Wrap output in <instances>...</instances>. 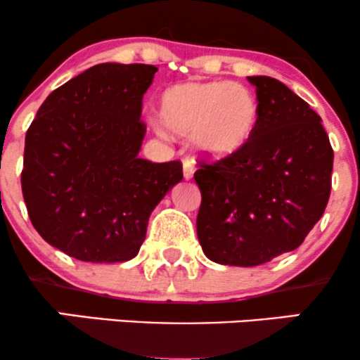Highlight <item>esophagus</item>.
Here are the masks:
<instances>
[{"mask_svg": "<svg viewBox=\"0 0 360 360\" xmlns=\"http://www.w3.org/2000/svg\"><path fill=\"white\" fill-rule=\"evenodd\" d=\"M183 169H184V179L189 181L194 174V162L191 159H186L183 162Z\"/></svg>", "mask_w": 360, "mask_h": 360, "instance_id": "1", "label": "esophagus"}]
</instances>
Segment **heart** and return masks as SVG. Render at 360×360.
I'll return each instance as SVG.
<instances>
[{"label":"heart","mask_w":360,"mask_h":360,"mask_svg":"<svg viewBox=\"0 0 360 360\" xmlns=\"http://www.w3.org/2000/svg\"><path fill=\"white\" fill-rule=\"evenodd\" d=\"M159 118L167 130L193 137L203 155L225 159L250 140L259 105L252 91L238 82H177L160 94Z\"/></svg>","instance_id":"b5f03b06"}]
</instances>
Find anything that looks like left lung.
<instances>
[{
	"label": "left lung",
	"instance_id": "1",
	"mask_svg": "<svg viewBox=\"0 0 360 360\" xmlns=\"http://www.w3.org/2000/svg\"><path fill=\"white\" fill-rule=\"evenodd\" d=\"M259 118L230 157L194 172L201 206L198 240L223 266L269 262L303 243L332 189L333 150L321 118L283 82L250 76Z\"/></svg>",
	"mask_w": 360,
	"mask_h": 360
}]
</instances>
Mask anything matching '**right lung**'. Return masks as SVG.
Returning a JSON list of instances; mask_svg holds the SVG:
<instances>
[{
	"instance_id": "1",
	"label": "right lung",
	"mask_w": 360,
	"mask_h": 360,
	"mask_svg": "<svg viewBox=\"0 0 360 360\" xmlns=\"http://www.w3.org/2000/svg\"><path fill=\"white\" fill-rule=\"evenodd\" d=\"M155 65L105 62L52 91L25 137L22 191L45 242L84 262H125L183 179L179 160L140 159Z\"/></svg>"
}]
</instances>
